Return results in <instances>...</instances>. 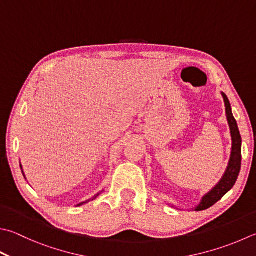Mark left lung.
Here are the masks:
<instances>
[{
  "mask_svg": "<svg viewBox=\"0 0 256 256\" xmlns=\"http://www.w3.org/2000/svg\"><path fill=\"white\" fill-rule=\"evenodd\" d=\"M222 97L224 99L226 118H228L230 130V137H232V152H230V162L228 167H226L224 175L222 176L218 184L203 196L200 204L194 208L197 212L210 208V206L218 203L226 192L232 190L236 180H238L240 170V162H242V138H240L238 122H236L232 114V107H230V100L224 92H222Z\"/></svg>",
  "mask_w": 256,
  "mask_h": 256,
  "instance_id": "obj_1",
  "label": "left lung"
}]
</instances>
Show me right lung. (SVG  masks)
<instances>
[{
  "mask_svg": "<svg viewBox=\"0 0 256 256\" xmlns=\"http://www.w3.org/2000/svg\"><path fill=\"white\" fill-rule=\"evenodd\" d=\"M20 167H21V170H22V165H20ZM22 172H23V170H22ZM23 176H24V172H23ZM24 178H26V176H24ZM104 192V190H102ZM98 192V194H96L94 197H92V198H90V200H86V202H82V203H80V204H78V205H76V206H81V205H84V204H86V203H88V202H90V200H96V198H97V197L101 194V192Z\"/></svg>",
  "mask_w": 256,
  "mask_h": 256,
  "instance_id": "obj_1",
  "label": "right lung"
}]
</instances>
